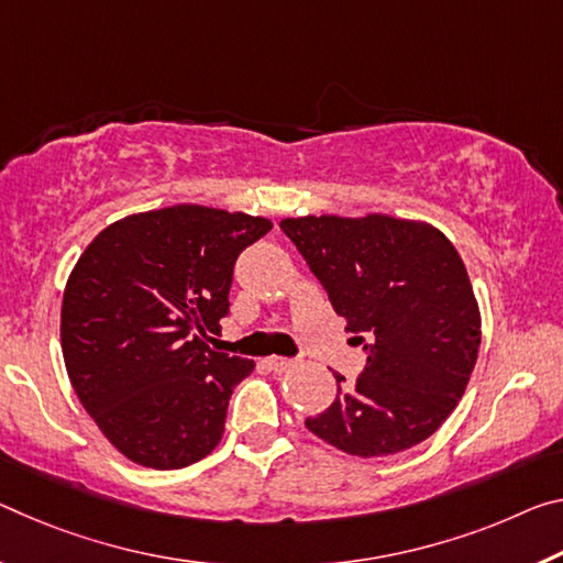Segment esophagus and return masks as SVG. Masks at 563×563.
<instances>
[{
    "mask_svg": "<svg viewBox=\"0 0 563 563\" xmlns=\"http://www.w3.org/2000/svg\"><path fill=\"white\" fill-rule=\"evenodd\" d=\"M265 363H267V368L275 371V373H288V371L292 368V365H296V361L280 358V355H273V358H267Z\"/></svg>",
    "mask_w": 563,
    "mask_h": 563,
    "instance_id": "obj_1",
    "label": "esophagus"
}]
</instances>
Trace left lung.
Segmentation results:
<instances>
[{
  "mask_svg": "<svg viewBox=\"0 0 563 563\" xmlns=\"http://www.w3.org/2000/svg\"><path fill=\"white\" fill-rule=\"evenodd\" d=\"M280 230L306 257L363 345L355 383L338 380L318 439L351 456H390L435 433L468 386L481 316L463 261L441 230L388 216L288 218Z\"/></svg>",
  "mask_w": 563,
  "mask_h": 563,
  "instance_id": "1",
  "label": "left lung"
}]
</instances>
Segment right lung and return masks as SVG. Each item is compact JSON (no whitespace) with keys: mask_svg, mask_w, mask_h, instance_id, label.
<instances>
[{"mask_svg":"<svg viewBox=\"0 0 563 563\" xmlns=\"http://www.w3.org/2000/svg\"><path fill=\"white\" fill-rule=\"evenodd\" d=\"M271 220L202 205L122 218L79 257L62 300V353L77 398L140 466L185 468L216 449L255 363L210 351L230 313L238 255Z\"/></svg>","mask_w":563,"mask_h":563,"instance_id":"1","label":"right lung"}]
</instances>
